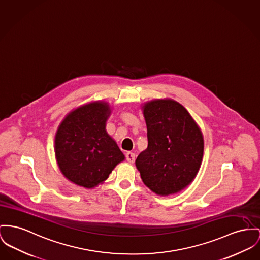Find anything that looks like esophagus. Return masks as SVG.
<instances>
[{"label": "esophagus", "instance_id": "34e87169", "mask_svg": "<svg viewBox=\"0 0 260 260\" xmlns=\"http://www.w3.org/2000/svg\"><path fill=\"white\" fill-rule=\"evenodd\" d=\"M126 159L129 164H133L135 161V154L134 153H131V152H128L126 154Z\"/></svg>", "mask_w": 260, "mask_h": 260}]
</instances>
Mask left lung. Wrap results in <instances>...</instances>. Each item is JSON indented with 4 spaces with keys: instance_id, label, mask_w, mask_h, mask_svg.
I'll use <instances>...</instances> for the list:
<instances>
[{
    "instance_id": "8db88e82",
    "label": "left lung",
    "mask_w": 260,
    "mask_h": 260,
    "mask_svg": "<svg viewBox=\"0 0 260 260\" xmlns=\"http://www.w3.org/2000/svg\"><path fill=\"white\" fill-rule=\"evenodd\" d=\"M148 147L135 161L146 186L160 196L188 186L200 169L204 140L189 112L171 99L142 106Z\"/></svg>"
}]
</instances>
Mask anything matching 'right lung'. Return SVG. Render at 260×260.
<instances>
[{
	"instance_id": "obj_1",
	"label": "right lung",
	"mask_w": 260,
	"mask_h": 260,
	"mask_svg": "<svg viewBox=\"0 0 260 260\" xmlns=\"http://www.w3.org/2000/svg\"><path fill=\"white\" fill-rule=\"evenodd\" d=\"M109 104L98 101L72 110L55 135V156L62 174L87 189L104 183L125 159L116 142L105 130Z\"/></svg>"
}]
</instances>
